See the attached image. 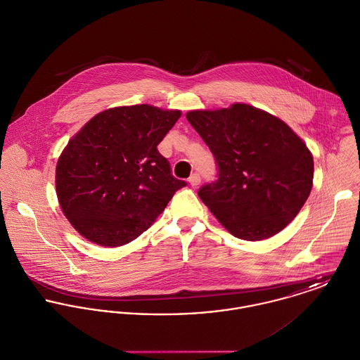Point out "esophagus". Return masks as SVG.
I'll use <instances>...</instances> for the list:
<instances>
[{
  "label": "esophagus",
  "instance_id": "1",
  "mask_svg": "<svg viewBox=\"0 0 360 360\" xmlns=\"http://www.w3.org/2000/svg\"><path fill=\"white\" fill-rule=\"evenodd\" d=\"M188 183L191 184V187H197V186H200V183H201V177H200V174H198V173L191 174V176H190V179H188Z\"/></svg>",
  "mask_w": 360,
  "mask_h": 360
}]
</instances>
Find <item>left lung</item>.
I'll return each instance as SVG.
<instances>
[{
  "mask_svg": "<svg viewBox=\"0 0 360 360\" xmlns=\"http://www.w3.org/2000/svg\"><path fill=\"white\" fill-rule=\"evenodd\" d=\"M214 155L219 179L198 195L237 238L260 241L291 223L313 186V156L281 119L247 103L190 110Z\"/></svg>",
  "mask_w": 360,
  "mask_h": 360,
  "instance_id": "obj_1",
  "label": "left lung"
}]
</instances>
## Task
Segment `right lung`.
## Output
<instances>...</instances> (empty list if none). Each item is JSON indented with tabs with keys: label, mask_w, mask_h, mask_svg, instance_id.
I'll use <instances>...</instances> for the list:
<instances>
[{
	"label": "right lung",
	"mask_w": 360,
	"mask_h": 360,
	"mask_svg": "<svg viewBox=\"0 0 360 360\" xmlns=\"http://www.w3.org/2000/svg\"><path fill=\"white\" fill-rule=\"evenodd\" d=\"M181 116L148 103L97 113L56 162L60 209L86 240L120 247L143 234L186 186L170 173L158 144Z\"/></svg>",
	"instance_id": "right-lung-1"
}]
</instances>
